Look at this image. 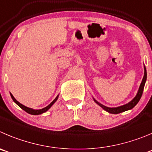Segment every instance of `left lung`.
Listing matches in <instances>:
<instances>
[{"instance_id":"left-lung-1","label":"left lung","mask_w":152,"mask_h":152,"mask_svg":"<svg viewBox=\"0 0 152 152\" xmlns=\"http://www.w3.org/2000/svg\"><path fill=\"white\" fill-rule=\"evenodd\" d=\"M144 69H145L144 76H143L142 81L141 85H140V88H139L138 93H137V96H136V97H134V98L133 99V100H132L130 103H127V104H125V105H123V106H121L115 107V108H110V107H106V106H103V105H102L101 103H98L97 100L94 99V102H95L96 103H97V104H98L100 107H102L103 110H106V111L108 112V113H112V114H118V113H123V112H124V111H127V110L133 109L134 106H135L138 103V102L140 101V98H141L142 95V92H143V89H144L145 83V82H146V79H147V73H146V69H145V66L144 67Z\"/></svg>"}]
</instances>
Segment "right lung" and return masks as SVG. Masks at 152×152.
<instances>
[{"label":"right lung","instance_id":"obj_1","mask_svg":"<svg viewBox=\"0 0 152 152\" xmlns=\"http://www.w3.org/2000/svg\"><path fill=\"white\" fill-rule=\"evenodd\" d=\"M10 95H11V97H12V99L13 100V101L15 102V103H16V104L18 105V106H19L21 109H22V110H25L26 113H29V114H31V115H39V114H42V113H46V112L48 110H49V108H50L51 106H52V105H53L54 103H55V102H56L57 99H58V96H57L56 98H55V100H54L53 101H52V103H51L49 105V106H47L46 107H45V108L42 109V110H33V109L28 108V107H27V106H24V105L21 104L19 102H18L16 100H15V97L12 96V94H10Z\"/></svg>","mask_w":152,"mask_h":152}]
</instances>
